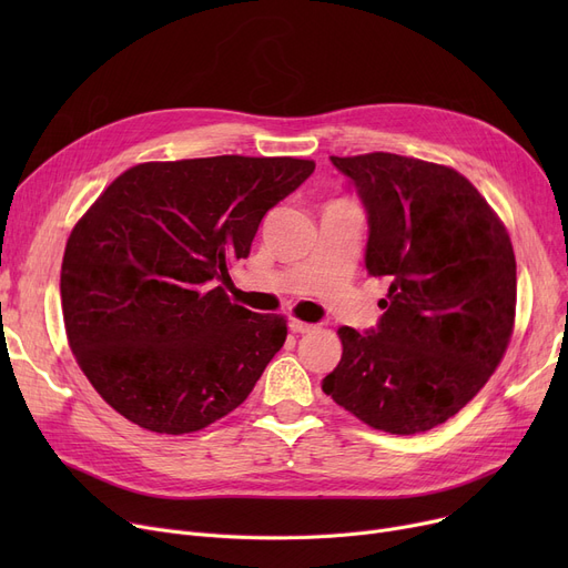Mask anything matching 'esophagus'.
Listing matches in <instances>:
<instances>
[{
	"label": "esophagus",
	"mask_w": 568,
	"mask_h": 568,
	"mask_svg": "<svg viewBox=\"0 0 568 568\" xmlns=\"http://www.w3.org/2000/svg\"><path fill=\"white\" fill-rule=\"evenodd\" d=\"M290 329L294 334H311V332H315V324H308L302 320H290Z\"/></svg>",
	"instance_id": "1"
}]
</instances>
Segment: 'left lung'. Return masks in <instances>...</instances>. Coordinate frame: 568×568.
Returning a JSON list of instances; mask_svg holds the SVG:
<instances>
[{"label":"left lung","instance_id":"obj_1","mask_svg":"<svg viewBox=\"0 0 568 568\" xmlns=\"http://www.w3.org/2000/svg\"><path fill=\"white\" fill-rule=\"evenodd\" d=\"M368 216L366 272L389 281L377 326H341L322 392L364 424L414 435L458 414L499 366L516 320V255L454 168L398 154L332 156Z\"/></svg>","mask_w":568,"mask_h":568}]
</instances>
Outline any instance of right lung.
I'll return each instance as SVG.
<instances>
[{"mask_svg":"<svg viewBox=\"0 0 568 568\" xmlns=\"http://www.w3.org/2000/svg\"><path fill=\"white\" fill-rule=\"evenodd\" d=\"M313 170L290 156L140 163L89 206L59 290L71 352L112 409L184 435L248 398L287 324L232 304L219 281Z\"/></svg>","mask_w":568,"mask_h":568,"instance_id":"right-lung-1","label":"right lung"}]
</instances>
